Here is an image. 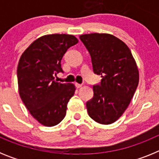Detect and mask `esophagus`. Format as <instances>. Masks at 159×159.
<instances>
[{
  "label": "esophagus",
  "mask_w": 159,
  "mask_h": 159,
  "mask_svg": "<svg viewBox=\"0 0 159 159\" xmlns=\"http://www.w3.org/2000/svg\"><path fill=\"white\" fill-rule=\"evenodd\" d=\"M75 87H76L77 88H81V87H82V84H78V83H75Z\"/></svg>",
  "instance_id": "obj_1"
}]
</instances>
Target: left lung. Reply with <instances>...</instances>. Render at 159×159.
<instances>
[{"mask_svg":"<svg viewBox=\"0 0 159 159\" xmlns=\"http://www.w3.org/2000/svg\"><path fill=\"white\" fill-rule=\"evenodd\" d=\"M91 56L93 71L102 77L87 102L89 116L101 124L116 122L130 104L139 84V70L130 48L119 38L106 33L81 35Z\"/></svg>","mask_w":159,"mask_h":159,"instance_id":"1","label":"left lung"}]
</instances>
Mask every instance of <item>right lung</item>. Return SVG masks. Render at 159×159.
<instances>
[{
    "instance_id": "add662e5",
    "label": "right lung",
    "mask_w": 159,
    "mask_h": 159,
    "mask_svg": "<svg viewBox=\"0 0 159 159\" xmlns=\"http://www.w3.org/2000/svg\"><path fill=\"white\" fill-rule=\"evenodd\" d=\"M77 43L72 35H46L32 42L20 59V96L42 125L56 126L65 117L67 102L75 88L72 84L57 82L54 76L63 72L61 60L67 49Z\"/></svg>"
}]
</instances>
